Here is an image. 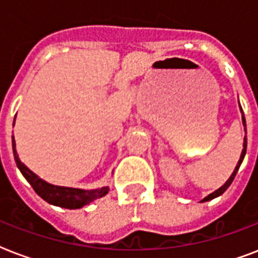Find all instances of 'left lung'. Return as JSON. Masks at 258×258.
Here are the masks:
<instances>
[{
  "label": "left lung",
  "mask_w": 258,
  "mask_h": 258,
  "mask_svg": "<svg viewBox=\"0 0 258 258\" xmlns=\"http://www.w3.org/2000/svg\"><path fill=\"white\" fill-rule=\"evenodd\" d=\"M238 103H240V101H238ZM240 111H241V113H242V115H241V117H242V125H244V131H245V137H244V145H242V147H244V149H242V151H241V157H240V161L237 162V166H236V169H234V171L232 172V175L229 176V179L226 180V182H225V183L222 184V186H221L220 188H217L216 191H213L212 194H209L208 197H205L204 200L201 201V202H208V201H212V200H214V198H217V197L222 196V194H224V192L226 191V188H228L229 186H230V184H232V182H233V179H234V176H236L237 171H238V169H240L241 163H242V161H244V158H245V154H246V146H248V139H246V120H245L244 112H242V108H241V105H240Z\"/></svg>",
  "instance_id": "left-lung-1"
}]
</instances>
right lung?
<instances>
[{
	"label": "right lung",
	"mask_w": 258,
	"mask_h": 258,
	"mask_svg": "<svg viewBox=\"0 0 258 258\" xmlns=\"http://www.w3.org/2000/svg\"><path fill=\"white\" fill-rule=\"evenodd\" d=\"M14 125V123H13ZM12 146H13V155L17 163V167L20 169L21 174L25 176V179L30 183L33 190L41 197L42 200L46 201L48 204L60 206L66 209H80L86 205L91 204L92 201L104 197L109 191L108 186H103L100 188H92V190H86V188L67 187V186H56L46 180L41 179L40 176L36 175L32 170L26 167L18 158L17 150H16V141L14 137H12Z\"/></svg>",
	"instance_id": "1"
}]
</instances>
